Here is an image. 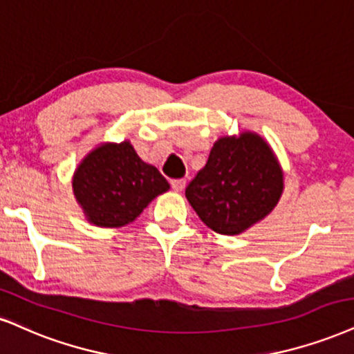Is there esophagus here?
<instances>
[{"label":"esophagus","instance_id":"obj_1","mask_svg":"<svg viewBox=\"0 0 354 354\" xmlns=\"http://www.w3.org/2000/svg\"><path fill=\"white\" fill-rule=\"evenodd\" d=\"M170 187L174 192H182L185 187V180L184 178H174V180H170Z\"/></svg>","mask_w":354,"mask_h":354}]
</instances>
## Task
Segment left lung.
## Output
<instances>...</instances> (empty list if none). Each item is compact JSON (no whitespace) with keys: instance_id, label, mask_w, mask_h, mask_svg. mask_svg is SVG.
Instances as JSON below:
<instances>
[{"instance_id":"left-lung-1","label":"left lung","mask_w":354,"mask_h":354,"mask_svg":"<svg viewBox=\"0 0 354 354\" xmlns=\"http://www.w3.org/2000/svg\"><path fill=\"white\" fill-rule=\"evenodd\" d=\"M282 189V170L268 142L243 133L213 144L185 197L208 228L233 236L269 215Z\"/></svg>"}]
</instances>
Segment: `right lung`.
<instances>
[{"instance_id":"add662e5","label":"right lung","mask_w":354,"mask_h":354,"mask_svg":"<svg viewBox=\"0 0 354 354\" xmlns=\"http://www.w3.org/2000/svg\"><path fill=\"white\" fill-rule=\"evenodd\" d=\"M72 185L88 221L103 228L131 223L169 190L162 174L142 162L128 141L91 151L75 170Z\"/></svg>"}]
</instances>
